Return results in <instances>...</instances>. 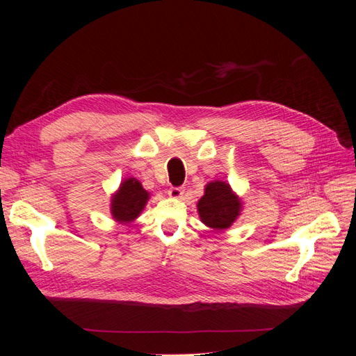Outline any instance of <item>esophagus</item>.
Here are the masks:
<instances>
[{
	"label": "esophagus",
	"mask_w": 356,
	"mask_h": 356,
	"mask_svg": "<svg viewBox=\"0 0 356 356\" xmlns=\"http://www.w3.org/2000/svg\"><path fill=\"white\" fill-rule=\"evenodd\" d=\"M168 195L172 197V199H179L184 196V188L182 187H172L168 190Z\"/></svg>",
	"instance_id": "obj_1"
}]
</instances>
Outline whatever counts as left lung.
Wrapping results in <instances>:
<instances>
[{"mask_svg":"<svg viewBox=\"0 0 356 356\" xmlns=\"http://www.w3.org/2000/svg\"><path fill=\"white\" fill-rule=\"evenodd\" d=\"M242 199L229 182L215 179L204 186L203 196L197 202V213L207 227L222 232L232 227L242 212Z\"/></svg>","mask_w":356,"mask_h":356,"instance_id":"left-lung-1","label":"left lung"}]
</instances>
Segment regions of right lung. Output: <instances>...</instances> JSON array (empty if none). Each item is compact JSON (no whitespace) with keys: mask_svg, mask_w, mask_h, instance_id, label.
<instances>
[{"mask_svg":"<svg viewBox=\"0 0 356 356\" xmlns=\"http://www.w3.org/2000/svg\"><path fill=\"white\" fill-rule=\"evenodd\" d=\"M149 191H147L136 178H126L111 195L110 211L111 217L120 224L134 222L149 200Z\"/></svg>","mask_w":356,"mask_h":356,"instance_id":"right-lung-1","label":"right lung"}]
</instances>
